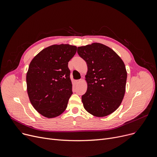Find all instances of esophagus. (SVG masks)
<instances>
[{
	"instance_id": "34e87169",
	"label": "esophagus",
	"mask_w": 157,
	"mask_h": 157,
	"mask_svg": "<svg viewBox=\"0 0 157 157\" xmlns=\"http://www.w3.org/2000/svg\"><path fill=\"white\" fill-rule=\"evenodd\" d=\"M81 79L77 80V81H75V83H76V85H78V84H79V83H81Z\"/></svg>"
}]
</instances>
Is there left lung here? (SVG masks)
I'll return each instance as SVG.
<instances>
[{"instance_id": "1", "label": "left lung", "mask_w": 157, "mask_h": 157, "mask_svg": "<svg viewBox=\"0 0 157 157\" xmlns=\"http://www.w3.org/2000/svg\"><path fill=\"white\" fill-rule=\"evenodd\" d=\"M86 63V92L81 97L85 110L104 117L116 111L125 93L127 72L124 62L111 48L94 43L78 48Z\"/></svg>"}]
</instances>
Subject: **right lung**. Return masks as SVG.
Here are the masks:
<instances>
[{
  "label": "right lung",
  "mask_w": 157,
  "mask_h": 157,
  "mask_svg": "<svg viewBox=\"0 0 157 157\" xmlns=\"http://www.w3.org/2000/svg\"><path fill=\"white\" fill-rule=\"evenodd\" d=\"M77 47L53 44L40 51L30 63L27 90L34 108L48 118L59 117L67 108L72 94L68 62Z\"/></svg>",
  "instance_id": "right-lung-1"
}]
</instances>
